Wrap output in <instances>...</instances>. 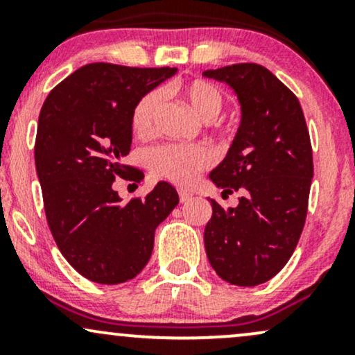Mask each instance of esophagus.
<instances>
[{
  "instance_id": "obj_1",
  "label": "esophagus",
  "mask_w": 355,
  "mask_h": 355,
  "mask_svg": "<svg viewBox=\"0 0 355 355\" xmlns=\"http://www.w3.org/2000/svg\"><path fill=\"white\" fill-rule=\"evenodd\" d=\"M178 198H180L182 203H185L191 198V193H189V191H185V190H178Z\"/></svg>"
}]
</instances>
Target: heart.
Wrapping results in <instances>:
<instances>
[{
  "mask_svg": "<svg viewBox=\"0 0 355 355\" xmlns=\"http://www.w3.org/2000/svg\"><path fill=\"white\" fill-rule=\"evenodd\" d=\"M178 95L189 103L195 115L203 121H211L223 108V93L207 80H190L178 85ZM162 105L157 89L145 93L132 110V126L137 135H150L155 128V118ZM214 162V155L203 145H160L146 153V165L155 177L165 178L177 185H189L197 175Z\"/></svg>",
  "mask_w": 355,
  "mask_h": 355,
  "instance_id": "b5f03b06",
  "label": "heart"
}]
</instances>
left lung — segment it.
<instances>
[{
  "label": "left lung",
  "mask_w": 355,
  "mask_h": 355,
  "mask_svg": "<svg viewBox=\"0 0 355 355\" xmlns=\"http://www.w3.org/2000/svg\"><path fill=\"white\" fill-rule=\"evenodd\" d=\"M203 75L230 85L242 105L234 144L210 172L223 193L242 197L229 210L210 198L207 257L225 282L254 287L282 270L304 230L313 177L311 137L297 96L262 64Z\"/></svg>",
  "instance_id": "left-lung-1"
}]
</instances>
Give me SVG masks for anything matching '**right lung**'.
<instances>
[{
  "label": "right lung",
  "instance_id": "add662e5",
  "mask_svg": "<svg viewBox=\"0 0 355 355\" xmlns=\"http://www.w3.org/2000/svg\"><path fill=\"white\" fill-rule=\"evenodd\" d=\"M177 68L89 63L56 85L38 118L35 164L48 227L78 274L121 284L146 266L155 230L178 205L170 183L121 203L115 178L140 182L121 164L132 146V110Z\"/></svg>",
  "mask_w": 355,
  "mask_h": 355
}]
</instances>
